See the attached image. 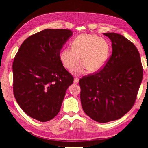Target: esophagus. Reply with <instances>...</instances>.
Segmentation results:
<instances>
[{
  "mask_svg": "<svg viewBox=\"0 0 148 148\" xmlns=\"http://www.w3.org/2000/svg\"><path fill=\"white\" fill-rule=\"evenodd\" d=\"M79 78H74V82L75 83H79Z\"/></svg>",
  "mask_w": 148,
  "mask_h": 148,
  "instance_id": "obj_1",
  "label": "esophagus"
}]
</instances>
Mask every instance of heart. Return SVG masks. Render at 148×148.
<instances>
[{
  "mask_svg": "<svg viewBox=\"0 0 148 148\" xmlns=\"http://www.w3.org/2000/svg\"><path fill=\"white\" fill-rule=\"evenodd\" d=\"M111 54V47L104 38L91 34H82L77 36L71 43V48H65L60 53V60L69 71L79 65H82L75 73L99 71L107 63Z\"/></svg>",
  "mask_w": 148,
  "mask_h": 148,
  "instance_id": "heart-1",
  "label": "heart"
}]
</instances>
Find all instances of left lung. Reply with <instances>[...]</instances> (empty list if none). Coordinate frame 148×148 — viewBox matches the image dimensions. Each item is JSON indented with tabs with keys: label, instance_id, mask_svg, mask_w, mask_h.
<instances>
[{
	"label": "left lung",
	"instance_id": "left-lung-1",
	"mask_svg": "<svg viewBox=\"0 0 148 148\" xmlns=\"http://www.w3.org/2000/svg\"><path fill=\"white\" fill-rule=\"evenodd\" d=\"M103 34L112 42L111 57L100 71L79 80L83 110L99 123L118 120L131 110L143 75L134 44L117 33Z\"/></svg>",
	"mask_w": 148,
	"mask_h": 148
}]
</instances>
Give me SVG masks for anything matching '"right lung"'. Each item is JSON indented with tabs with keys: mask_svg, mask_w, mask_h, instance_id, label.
Wrapping results in <instances>:
<instances>
[{
	"mask_svg": "<svg viewBox=\"0 0 148 148\" xmlns=\"http://www.w3.org/2000/svg\"><path fill=\"white\" fill-rule=\"evenodd\" d=\"M73 31L46 29L31 35L19 48L12 64L13 93L22 110L41 122L60 111L74 77L63 67L60 53Z\"/></svg>",
	"mask_w": 148,
	"mask_h": 148,
	"instance_id": "right-lung-1",
	"label": "right lung"
}]
</instances>
